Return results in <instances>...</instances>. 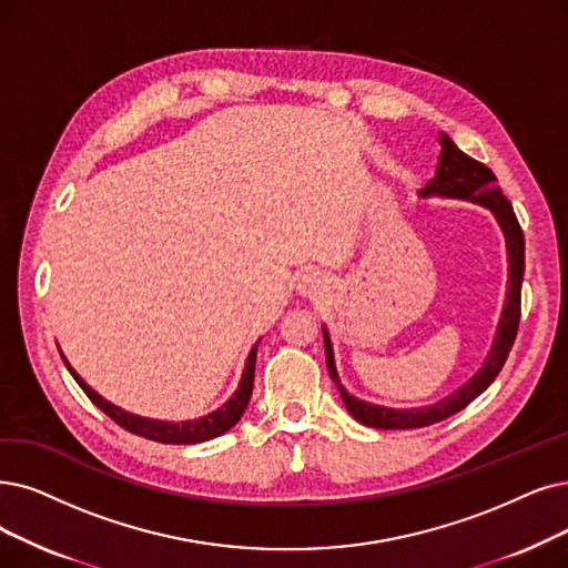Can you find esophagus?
<instances>
[{
  "mask_svg": "<svg viewBox=\"0 0 568 568\" xmlns=\"http://www.w3.org/2000/svg\"><path fill=\"white\" fill-rule=\"evenodd\" d=\"M326 282L320 275H303L298 282V293L303 298H322L326 293Z\"/></svg>",
  "mask_w": 568,
  "mask_h": 568,
  "instance_id": "esophagus-1",
  "label": "esophagus"
}]
</instances>
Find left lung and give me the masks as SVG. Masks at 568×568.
<instances>
[{"mask_svg": "<svg viewBox=\"0 0 568 568\" xmlns=\"http://www.w3.org/2000/svg\"><path fill=\"white\" fill-rule=\"evenodd\" d=\"M438 142H440V158H438L436 176L430 179L428 184L419 191V197L466 200V202H473V205L487 207L494 214V219L498 221V225H501V231H504L506 252H508L506 303H504L501 320H498L494 343L483 363V368L475 373L466 384H462L457 392H452L449 396L440 398L434 405H422V407H384V405H375V403L352 396L343 387V382H339L331 335H328L326 326H322L324 347H326V366H328L331 379L335 382L339 396H343L347 413L363 426L387 428V430L422 428V426H430V424L443 422L452 415H457L470 400L478 398L496 379V375L501 373L504 363L508 358V352L515 343V335H517L521 277H525V235H521L513 205L504 195L494 172L487 165L473 161V158L466 155L455 142L447 138L445 132H440Z\"/></svg>", "mask_w": 568, "mask_h": 568, "instance_id": "left-lung-1", "label": "left lung"}]
</instances>
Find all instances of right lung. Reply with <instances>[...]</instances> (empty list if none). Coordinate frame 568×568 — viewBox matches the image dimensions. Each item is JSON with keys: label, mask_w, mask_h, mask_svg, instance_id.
<instances>
[{"label": "right lung", "mask_w": 568, "mask_h": 568, "mask_svg": "<svg viewBox=\"0 0 568 568\" xmlns=\"http://www.w3.org/2000/svg\"><path fill=\"white\" fill-rule=\"evenodd\" d=\"M256 349H258V343L252 347V352H248L246 356V363H244V371H242V379L237 384L235 394L225 400L219 410L200 417V419H189V422H161V419H149V417H140V415H132L128 410H123V407L109 403L106 398H102L90 384H85V379L70 366V361H64L67 371L72 373V377L79 382V387L85 392V396L93 400L100 410L104 415H109L113 422H116L119 426H123L125 430H130V434L134 436H142V438H149V440H155V443H165V445H195V443H205V440H212L221 434H225V430L233 428L240 417L244 415L246 405H248V398H252V389H254V371H256ZM62 354V352H60Z\"/></svg>", "instance_id": "1"}]
</instances>
